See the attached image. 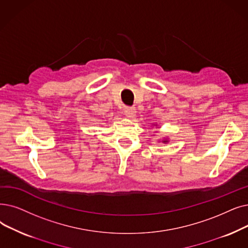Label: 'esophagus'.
<instances>
[{
  "instance_id": "esophagus-1",
  "label": "esophagus",
  "mask_w": 248,
  "mask_h": 248,
  "mask_svg": "<svg viewBox=\"0 0 248 248\" xmlns=\"http://www.w3.org/2000/svg\"><path fill=\"white\" fill-rule=\"evenodd\" d=\"M124 114L127 116V117H130V118H133L135 115H136V107H125L124 108Z\"/></svg>"
}]
</instances>
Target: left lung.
Segmentation results:
<instances>
[{"label":"left lung","instance_id":"8db88e82","mask_svg":"<svg viewBox=\"0 0 248 248\" xmlns=\"http://www.w3.org/2000/svg\"><path fill=\"white\" fill-rule=\"evenodd\" d=\"M152 125L153 126H157V124H152ZM158 142L160 143H163V144H167V143H169V139H168V137H164L162 140H158Z\"/></svg>","mask_w":248,"mask_h":248}]
</instances>
